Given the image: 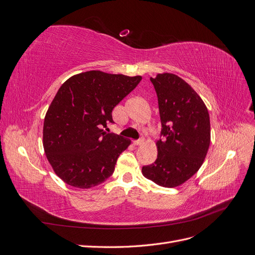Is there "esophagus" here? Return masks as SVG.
<instances>
[{"label":"esophagus","mask_w":255,"mask_h":255,"mask_svg":"<svg viewBox=\"0 0 255 255\" xmlns=\"http://www.w3.org/2000/svg\"><path fill=\"white\" fill-rule=\"evenodd\" d=\"M135 145H141L142 143H144V139H142V138H141V139H138V140H135L134 142H133Z\"/></svg>","instance_id":"1"}]
</instances>
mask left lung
<instances>
[{"label": "left lung", "instance_id": "left-lung-1", "mask_svg": "<svg viewBox=\"0 0 255 255\" xmlns=\"http://www.w3.org/2000/svg\"><path fill=\"white\" fill-rule=\"evenodd\" d=\"M155 88L164 141L156 142L157 158L142 174L159 186L184 184L202 166L211 142L206 105L188 83L173 73L150 78Z\"/></svg>", "mask_w": 255, "mask_h": 255}]
</instances>
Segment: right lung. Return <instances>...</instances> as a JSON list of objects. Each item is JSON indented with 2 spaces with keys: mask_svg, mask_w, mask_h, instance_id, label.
Returning a JSON list of instances; mask_svg holds the SVG:
<instances>
[{
  "mask_svg": "<svg viewBox=\"0 0 255 255\" xmlns=\"http://www.w3.org/2000/svg\"><path fill=\"white\" fill-rule=\"evenodd\" d=\"M141 79L91 70L61 85L45 114L42 143L54 172L66 184L88 189L113 174L130 140L104 128L114 122L115 106Z\"/></svg>",
  "mask_w": 255,
  "mask_h": 255,
  "instance_id": "right-lung-1",
  "label": "right lung"
}]
</instances>
